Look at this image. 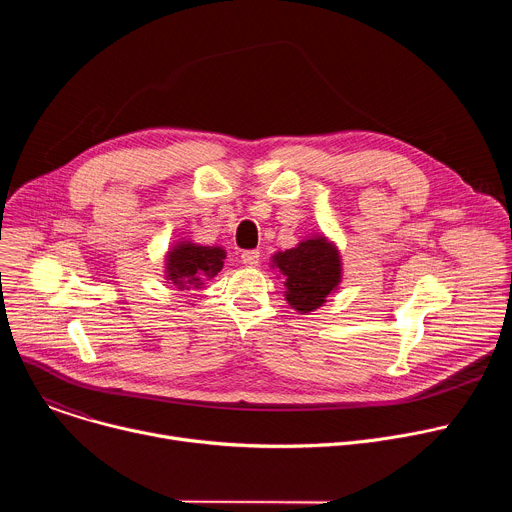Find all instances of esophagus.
<instances>
[{
  "label": "esophagus",
  "instance_id": "1",
  "mask_svg": "<svg viewBox=\"0 0 512 512\" xmlns=\"http://www.w3.org/2000/svg\"><path fill=\"white\" fill-rule=\"evenodd\" d=\"M241 261L247 265V267H257L259 265V261H261V255H259V251H243L241 253Z\"/></svg>",
  "mask_w": 512,
  "mask_h": 512
}]
</instances>
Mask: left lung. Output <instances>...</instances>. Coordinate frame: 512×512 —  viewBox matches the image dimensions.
<instances>
[{"label": "left lung", "mask_w": 512, "mask_h": 512, "mask_svg": "<svg viewBox=\"0 0 512 512\" xmlns=\"http://www.w3.org/2000/svg\"><path fill=\"white\" fill-rule=\"evenodd\" d=\"M271 267L279 269L285 285V302L300 314H310L326 304L342 281L338 247L324 235H314L294 249L277 251Z\"/></svg>", "instance_id": "left-lung-1"}]
</instances>
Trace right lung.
Listing matches in <instances>:
<instances>
[{
    "label": "right lung",
    "mask_w": 512,
    "mask_h": 512,
    "mask_svg": "<svg viewBox=\"0 0 512 512\" xmlns=\"http://www.w3.org/2000/svg\"><path fill=\"white\" fill-rule=\"evenodd\" d=\"M227 251L192 241H178L166 253V283H174L180 291L198 289L204 279H212L225 265Z\"/></svg>",
    "instance_id": "right-lung-1"
}]
</instances>
